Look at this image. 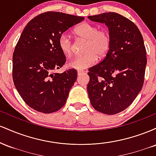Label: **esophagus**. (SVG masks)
Masks as SVG:
<instances>
[{
    "mask_svg": "<svg viewBox=\"0 0 156 156\" xmlns=\"http://www.w3.org/2000/svg\"><path fill=\"white\" fill-rule=\"evenodd\" d=\"M82 73H84L83 71H78V75H80Z\"/></svg>",
    "mask_w": 156,
    "mask_h": 156,
    "instance_id": "1",
    "label": "esophagus"
}]
</instances>
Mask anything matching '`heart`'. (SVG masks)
<instances>
[{"label":"heart","instance_id":"1","mask_svg":"<svg viewBox=\"0 0 156 156\" xmlns=\"http://www.w3.org/2000/svg\"><path fill=\"white\" fill-rule=\"evenodd\" d=\"M73 34L80 38L87 39L84 47L85 54L75 57L68 63L69 67L82 70L94 65L99 58H103L108 53L111 48V36L105 29H98L96 25L83 23L73 29ZM58 47L66 56L73 53V42L66 34L60 36Z\"/></svg>","mask_w":156,"mask_h":156}]
</instances>
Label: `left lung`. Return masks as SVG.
<instances>
[{"mask_svg":"<svg viewBox=\"0 0 156 156\" xmlns=\"http://www.w3.org/2000/svg\"><path fill=\"white\" fill-rule=\"evenodd\" d=\"M88 18L105 23L111 36L104 59L89 69L90 103L99 112L118 114L133 103L143 87L147 56L142 35L132 21L115 12Z\"/></svg>","mask_w":156,"mask_h":156,"instance_id":"obj_1","label":"left lung"}]
</instances>
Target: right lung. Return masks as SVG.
Listing matches in <instances>:
<instances>
[{
	"label": "right lung",
	"mask_w": 156,
	"mask_h": 156,
	"mask_svg": "<svg viewBox=\"0 0 156 156\" xmlns=\"http://www.w3.org/2000/svg\"><path fill=\"white\" fill-rule=\"evenodd\" d=\"M84 17L58 12L37 15L25 27L13 53L12 78L17 92L37 112H57L67 101L77 70L53 73L66 62L58 47L60 36Z\"/></svg>",
	"instance_id": "add662e5"
}]
</instances>
